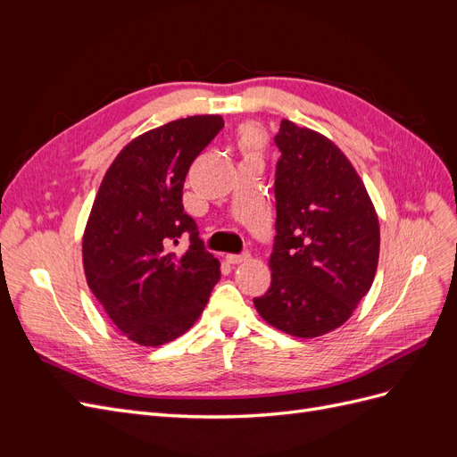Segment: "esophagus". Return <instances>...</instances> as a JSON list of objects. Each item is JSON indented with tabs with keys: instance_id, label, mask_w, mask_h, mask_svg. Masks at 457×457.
<instances>
[{
	"instance_id": "1",
	"label": "esophagus",
	"mask_w": 457,
	"mask_h": 457,
	"mask_svg": "<svg viewBox=\"0 0 457 457\" xmlns=\"http://www.w3.org/2000/svg\"><path fill=\"white\" fill-rule=\"evenodd\" d=\"M250 252H245V253H228L227 255V261L230 262V265H240V262H245V261H250Z\"/></svg>"
}]
</instances>
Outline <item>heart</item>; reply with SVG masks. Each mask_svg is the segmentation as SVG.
I'll use <instances>...</instances> for the list:
<instances>
[{"instance_id": "heart-1", "label": "heart", "mask_w": 457, "mask_h": 457, "mask_svg": "<svg viewBox=\"0 0 457 457\" xmlns=\"http://www.w3.org/2000/svg\"><path fill=\"white\" fill-rule=\"evenodd\" d=\"M242 139H244V145H245V146H252V145L255 143V133H253L252 129H247V131H244Z\"/></svg>"}]
</instances>
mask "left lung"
I'll return each mask as SVG.
<instances>
[{
  "instance_id": "left-lung-1",
  "label": "left lung",
  "mask_w": 457,
  "mask_h": 457,
  "mask_svg": "<svg viewBox=\"0 0 457 457\" xmlns=\"http://www.w3.org/2000/svg\"><path fill=\"white\" fill-rule=\"evenodd\" d=\"M274 145L272 282L253 303L270 326L318 337L347 322L370 292L379 220L361 177L324 135L282 120Z\"/></svg>"
}]
</instances>
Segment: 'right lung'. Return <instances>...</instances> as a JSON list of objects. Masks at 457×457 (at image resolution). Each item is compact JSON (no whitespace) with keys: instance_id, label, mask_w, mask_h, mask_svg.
Here are the masks:
<instances>
[{"instance_id":"right-lung-1","label":"right lung","mask_w":457,"mask_h":457,"mask_svg":"<svg viewBox=\"0 0 457 457\" xmlns=\"http://www.w3.org/2000/svg\"><path fill=\"white\" fill-rule=\"evenodd\" d=\"M225 128L220 116H190L143 133L110 165L84 234L89 289L120 331L145 347L183 336L220 278L195 219L183 207L192 162ZM183 233L191 245L177 254Z\"/></svg>"}]
</instances>
